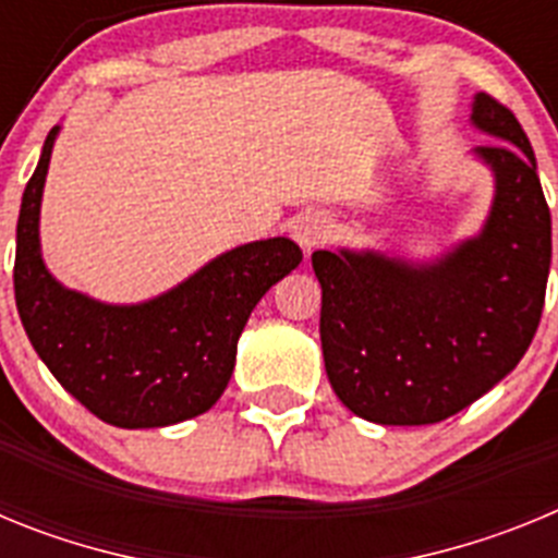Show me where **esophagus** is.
Returning a JSON list of instances; mask_svg holds the SVG:
<instances>
[{
	"label": "esophagus",
	"instance_id": "esophagus-1",
	"mask_svg": "<svg viewBox=\"0 0 558 558\" xmlns=\"http://www.w3.org/2000/svg\"><path fill=\"white\" fill-rule=\"evenodd\" d=\"M327 236H329V220L324 218V215H318V211H313V215H304V218L295 220L293 240L302 245L307 254L313 248H318V245H322Z\"/></svg>",
	"mask_w": 558,
	"mask_h": 558
}]
</instances>
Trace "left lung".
<instances>
[{
    "label": "left lung",
    "instance_id": "1",
    "mask_svg": "<svg viewBox=\"0 0 558 558\" xmlns=\"http://www.w3.org/2000/svg\"><path fill=\"white\" fill-rule=\"evenodd\" d=\"M475 147L495 179L489 215L436 259L377 248L315 251L322 349L332 391L374 425H436L529 352L550 270V209L514 113L475 95Z\"/></svg>",
    "mask_w": 558,
    "mask_h": 558
}]
</instances>
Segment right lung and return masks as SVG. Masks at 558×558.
I'll return each instance as SVG.
<instances>
[{
  "mask_svg": "<svg viewBox=\"0 0 558 558\" xmlns=\"http://www.w3.org/2000/svg\"><path fill=\"white\" fill-rule=\"evenodd\" d=\"M61 125L47 133L16 226L19 318L52 377L97 418L125 430L179 425L209 411L234 372L251 310L302 263L288 236L236 245L140 304L63 288L41 256L44 181Z\"/></svg>",
  "mask_w": 558,
  "mask_h": 558,
  "instance_id": "right-lung-1",
  "label": "right lung"
}]
</instances>
